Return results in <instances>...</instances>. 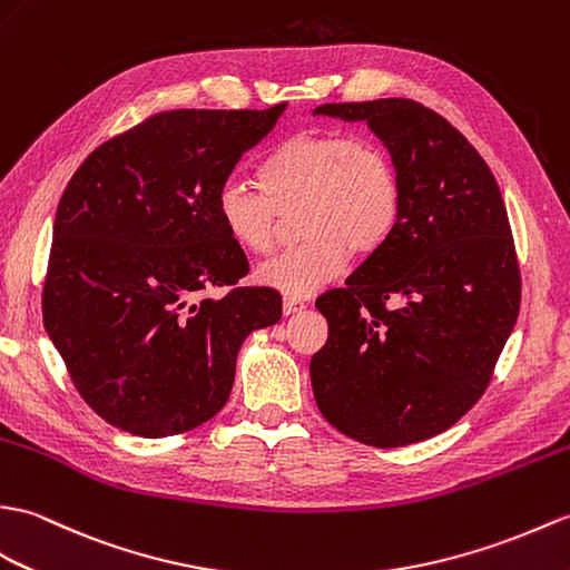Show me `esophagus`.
Instances as JSON below:
<instances>
[{
  "label": "esophagus",
  "mask_w": 570,
  "mask_h": 570,
  "mask_svg": "<svg viewBox=\"0 0 570 570\" xmlns=\"http://www.w3.org/2000/svg\"><path fill=\"white\" fill-rule=\"evenodd\" d=\"M306 308V303H303L301 298H284V313L286 315H294V313H298V311H303Z\"/></svg>",
  "instance_id": "obj_1"
}]
</instances>
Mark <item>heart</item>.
<instances>
[{
	"mask_svg": "<svg viewBox=\"0 0 570 570\" xmlns=\"http://www.w3.org/2000/svg\"><path fill=\"white\" fill-rule=\"evenodd\" d=\"M259 191L223 184L216 216L223 233L249 255L269 253L276 216L298 208L296 230L306 237L259 264L257 282L288 298L311 296L389 240L403 208L399 165L383 145L340 134L288 136L257 167Z\"/></svg>",
	"mask_w": 570,
	"mask_h": 570,
	"instance_id": "1",
	"label": "heart"
}]
</instances>
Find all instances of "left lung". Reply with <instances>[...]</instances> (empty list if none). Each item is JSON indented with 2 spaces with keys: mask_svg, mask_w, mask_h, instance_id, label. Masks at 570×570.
Here are the masks:
<instances>
[{
  "mask_svg": "<svg viewBox=\"0 0 570 570\" xmlns=\"http://www.w3.org/2000/svg\"><path fill=\"white\" fill-rule=\"evenodd\" d=\"M313 116L364 121L399 165L391 237L315 301L327 342L311 360L330 425L372 446L452 428L481 399L520 313V269L491 167L413 99L323 104Z\"/></svg>",
  "mask_w": 570,
  "mask_h": 570,
  "instance_id": "1",
  "label": "left lung"
}]
</instances>
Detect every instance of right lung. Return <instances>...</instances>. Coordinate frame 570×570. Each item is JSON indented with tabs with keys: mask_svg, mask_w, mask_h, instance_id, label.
Returning <instances> with one entry per match:
<instances>
[{
	"mask_svg": "<svg viewBox=\"0 0 570 570\" xmlns=\"http://www.w3.org/2000/svg\"><path fill=\"white\" fill-rule=\"evenodd\" d=\"M284 111L157 114L99 145L65 187L43 323L109 425L148 440L198 428L228 401L243 342L279 323L282 296L267 286L194 296L249 269L216 196Z\"/></svg>",
	"mask_w": 570,
	"mask_h": 570,
	"instance_id": "add662e5",
	"label": "right lung"
}]
</instances>
